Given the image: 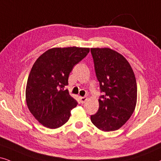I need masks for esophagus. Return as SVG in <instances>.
Masks as SVG:
<instances>
[{
	"label": "esophagus",
	"mask_w": 161,
	"mask_h": 161,
	"mask_svg": "<svg viewBox=\"0 0 161 161\" xmlns=\"http://www.w3.org/2000/svg\"><path fill=\"white\" fill-rule=\"evenodd\" d=\"M79 99H80L81 103H85V102L87 101V97H79Z\"/></svg>",
	"instance_id": "34e87169"
}]
</instances>
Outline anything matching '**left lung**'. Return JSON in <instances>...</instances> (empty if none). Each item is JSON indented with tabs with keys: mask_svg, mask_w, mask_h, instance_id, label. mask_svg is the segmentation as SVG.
Wrapping results in <instances>:
<instances>
[{
	"mask_svg": "<svg viewBox=\"0 0 161 161\" xmlns=\"http://www.w3.org/2000/svg\"><path fill=\"white\" fill-rule=\"evenodd\" d=\"M101 91L99 110L91 116L92 123L103 131L117 130L135 111L137 98L136 78L123 55L108 47L91 48Z\"/></svg>",
	"mask_w": 161,
	"mask_h": 161,
	"instance_id": "1",
	"label": "left lung"
}]
</instances>
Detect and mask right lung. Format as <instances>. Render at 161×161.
I'll use <instances>...</instances> for the list:
<instances>
[{
	"label": "right lung",
	"mask_w": 161,
	"mask_h": 161,
	"mask_svg": "<svg viewBox=\"0 0 161 161\" xmlns=\"http://www.w3.org/2000/svg\"><path fill=\"white\" fill-rule=\"evenodd\" d=\"M90 51L88 47H53L37 58L26 86V103L36 120L49 129L65 124L77 102L64 90L75 64Z\"/></svg>",
	"instance_id": "right-lung-1"
}]
</instances>
